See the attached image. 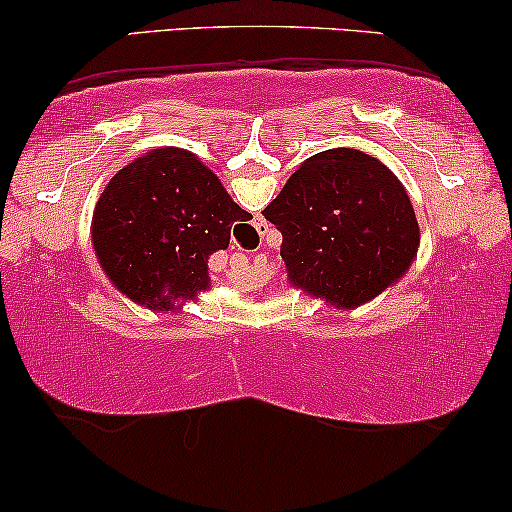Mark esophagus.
<instances>
[{"label": "esophagus", "mask_w": 512, "mask_h": 512, "mask_svg": "<svg viewBox=\"0 0 512 512\" xmlns=\"http://www.w3.org/2000/svg\"><path fill=\"white\" fill-rule=\"evenodd\" d=\"M256 228H258V233H261V237L265 235V228H268V223H265V221H258L256 223Z\"/></svg>", "instance_id": "obj_1"}]
</instances>
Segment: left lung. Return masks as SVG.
<instances>
[{
	"mask_svg": "<svg viewBox=\"0 0 512 512\" xmlns=\"http://www.w3.org/2000/svg\"><path fill=\"white\" fill-rule=\"evenodd\" d=\"M263 216L282 233L291 284L342 310L380 296L417 256L419 226L403 184L356 149L307 158Z\"/></svg>",
	"mask_w": 512,
	"mask_h": 512,
	"instance_id": "left-lung-1",
	"label": "left lung"
}]
</instances>
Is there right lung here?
<instances>
[{
  "label": "right lung",
  "mask_w": 512,
  "mask_h": 512,
  "mask_svg": "<svg viewBox=\"0 0 512 512\" xmlns=\"http://www.w3.org/2000/svg\"><path fill=\"white\" fill-rule=\"evenodd\" d=\"M251 219L191 151L153 149L114 174L93 214V247L111 282L151 310L209 286L207 261Z\"/></svg>",
  "instance_id": "1"
}]
</instances>
